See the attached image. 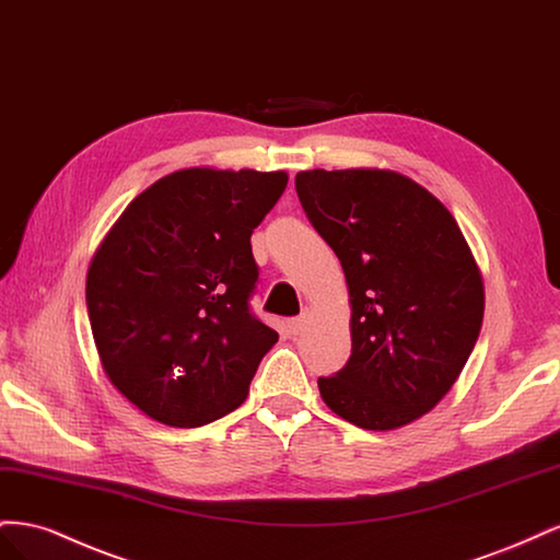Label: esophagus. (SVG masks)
I'll return each mask as SVG.
<instances>
[{
	"label": "esophagus",
	"instance_id": "34e87169",
	"mask_svg": "<svg viewBox=\"0 0 560 560\" xmlns=\"http://www.w3.org/2000/svg\"><path fill=\"white\" fill-rule=\"evenodd\" d=\"M306 322H308L306 315H299V317H292L290 322H287V327H290V331L296 336L303 331V327H306Z\"/></svg>",
	"mask_w": 560,
	"mask_h": 560
}]
</instances>
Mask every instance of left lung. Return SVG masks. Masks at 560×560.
I'll return each mask as SVG.
<instances>
[{"label": "left lung", "mask_w": 560, "mask_h": 560, "mask_svg": "<svg viewBox=\"0 0 560 560\" xmlns=\"http://www.w3.org/2000/svg\"><path fill=\"white\" fill-rule=\"evenodd\" d=\"M303 212L343 266L352 352L317 378L329 409L362 430L432 411L460 376L483 322V280L453 214L395 171L296 175Z\"/></svg>", "instance_id": "obj_1"}]
</instances>
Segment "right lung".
<instances>
[{"label": "right lung", "mask_w": 560, "mask_h": 560, "mask_svg": "<svg viewBox=\"0 0 560 560\" xmlns=\"http://www.w3.org/2000/svg\"><path fill=\"white\" fill-rule=\"evenodd\" d=\"M287 173L186 167L135 198L100 243L86 306L100 362L142 413L200 428L245 401L278 331L249 311L252 231Z\"/></svg>", "instance_id": "1"}]
</instances>
